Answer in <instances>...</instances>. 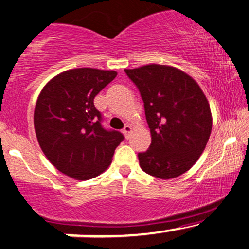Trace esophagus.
I'll list each match as a JSON object with an SVG mask.
<instances>
[{"mask_svg":"<svg viewBox=\"0 0 249 249\" xmlns=\"http://www.w3.org/2000/svg\"><path fill=\"white\" fill-rule=\"evenodd\" d=\"M131 132H132V127H131L130 125H126V126H125L124 129H123V133H124L125 137H126V138L130 137V133Z\"/></svg>","mask_w":249,"mask_h":249,"instance_id":"obj_1","label":"esophagus"}]
</instances>
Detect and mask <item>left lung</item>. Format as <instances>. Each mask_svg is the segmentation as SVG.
<instances>
[{
	"mask_svg": "<svg viewBox=\"0 0 249 249\" xmlns=\"http://www.w3.org/2000/svg\"><path fill=\"white\" fill-rule=\"evenodd\" d=\"M125 73L141 92L151 133L149 150L138 154L142 170L160 179L181 176L208 143L213 126L208 99L176 67L151 64Z\"/></svg>",
	"mask_w": 249,
	"mask_h": 249,
	"instance_id": "8db88e82",
	"label": "left lung"
}]
</instances>
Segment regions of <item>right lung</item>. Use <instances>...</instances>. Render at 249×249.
Listing matches in <instances>:
<instances>
[{
    "label": "right lung",
    "mask_w": 249,
    "mask_h": 249,
    "mask_svg": "<svg viewBox=\"0 0 249 249\" xmlns=\"http://www.w3.org/2000/svg\"><path fill=\"white\" fill-rule=\"evenodd\" d=\"M117 76L116 71L73 68L48 81L34 111L41 150L59 171L79 181L93 178L111 164L124 139L102 126L94 97Z\"/></svg>",
    "instance_id": "right-lung-1"
}]
</instances>
